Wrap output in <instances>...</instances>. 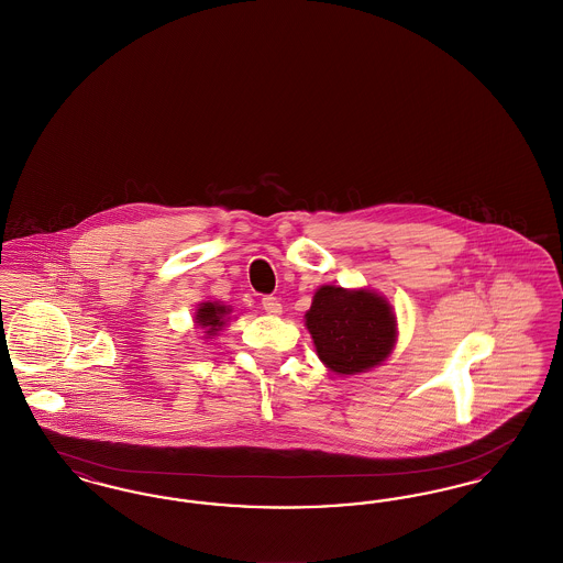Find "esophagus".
<instances>
[{
	"mask_svg": "<svg viewBox=\"0 0 563 563\" xmlns=\"http://www.w3.org/2000/svg\"><path fill=\"white\" fill-rule=\"evenodd\" d=\"M262 308L268 312L269 317H278L283 312V303L278 301V297H272V295H266L262 299Z\"/></svg>",
	"mask_w": 563,
	"mask_h": 563,
	"instance_id": "34e87169",
	"label": "esophagus"
}]
</instances>
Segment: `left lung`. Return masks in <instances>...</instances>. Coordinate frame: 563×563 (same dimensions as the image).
Masks as SVG:
<instances>
[{
    "instance_id": "left-lung-1",
    "label": "left lung",
    "mask_w": 563,
    "mask_h": 563,
    "mask_svg": "<svg viewBox=\"0 0 563 563\" xmlns=\"http://www.w3.org/2000/svg\"><path fill=\"white\" fill-rule=\"evenodd\" d=\"M322 363L340 375L382 365L397 342V317L386 297L369 289L322 285L306 312Z\"/></svg>"
}]
</instances>
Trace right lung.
Wrapping results in <instances>:
<instances>
[{
    "mask_svg": "<svg viewBox=\"0 0 563 563\" xmlns=\"http://www.w3.org/2000/svg\"><path fill=\"white\" fill-rule=\"evenodd\" d=\"M232 310L223 303H217V301H202L196 310V324H200L202 329H207L205 333L207 335H217V331L225 324V319Z\"/></svg>",
    "mask_w": 563,
    "mask_h": 563,
    "instance_id": "1",
    "label": "right lung"
}]
</instances>
